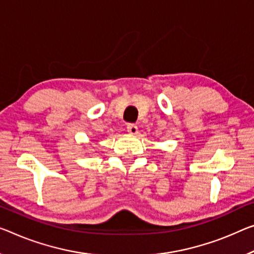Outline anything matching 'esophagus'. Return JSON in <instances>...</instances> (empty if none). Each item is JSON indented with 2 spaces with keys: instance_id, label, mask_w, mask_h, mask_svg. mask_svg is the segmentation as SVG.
Segmentation results:
<instances>
[{
  "instance_id": "obj_1",
  "label": "esophagus",
  "mask_w": 254,
  "mask_h": 254,
  "mask_svg": "<svg viewBox=\"0 0 254 254\" xmlns=\"http://www.w3.org/2000/svg\"><path fill=\"white\" fill-rule=\"evenodd\" d=\"M127 130H128V132H129V134H131V135H137L138 134V128H137V126H136V125H132V124H129L127 126Z\"/></svg>"
}]
</instances>
